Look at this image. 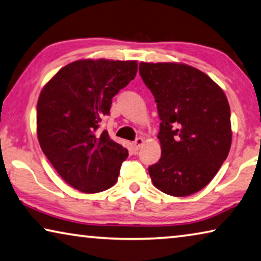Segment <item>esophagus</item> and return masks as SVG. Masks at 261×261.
<instances>
[{
  "instance_id": "obj_1",
  "label": "esophagus",
  "mask_w": 261,
  "mask_h": 261,
  "mask_svg": "<svg viewBox=\"0 0 261 261\" xmlns=\"http://www.w3.org/2000/svg\"><path fill=\"white\" fill-rule=\"evenodd\" d=\"M143 143H144V141H143V138H141V137H138V138H136L134 142H132V147H134V150H139L141 149V146L143 145Z\"/></svg>"
}]
</instances>
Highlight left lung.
Returning a JSON list of instances; mask_svg holds the SVG:
<instances>
[{
  "instance_id": "obj_1",
  "label": "left lung",
  "mask_w": 261,
  "mask_h": 261,
  "mask_svg": "<svg viewBox=\"0 0 261 261\" xmlns=\"http://www.w3.org/2000/svg\"><path fill=\"white\" fill-rule=\"evenodd\" d=\"M161 124L162 157L149 166L162 192L185 197L204 189L230 152L231 110L224 91L200 70L179 63L139 64Z\"/></svg>"
}]
</instances>
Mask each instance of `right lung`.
I'll list each match as a JSON object with an SVG mask.
<instances>
[{
  "label": "right lung",
  "mask_w": 261,
  "mask_h": 261,
  "mask_svg": "<svg viewBox=\"0 0 261 261\" xmlns=\"http://www.w3.org/2000/svg\"><path fill=\"white\" fill-rule=\"evenodd\" d=\"M136 61L81 60L62 68L42 89L37 137L58 174L85 193L106 191L117 181L127 150L98 131L112 98L137 73Z\"/></svg>",
  "instance_id": "add662e5"
}]
</instances>
